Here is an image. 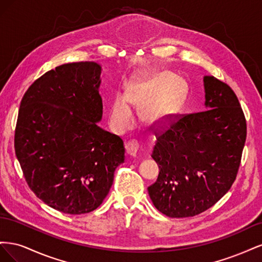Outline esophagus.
Returning a JSON list of instances; mask_svg holds the SVG:
<instances>
[{"label": "esophagus", "mask_w": 262, "mask_h": 262, "mask_svg": "<svg viewBox=\"0 0 262 262\" xmlns=\"http://www.w3.org/2000/svg\"><path fill=\"white\" fill-rule=\"evenodd\" d=\"M139 148H140V145L137 141L131 140L129 142H126L125 149H126V153H128L130 156H137Z\"/></svg>", "instance_id": "obj_1"}]
</instances>
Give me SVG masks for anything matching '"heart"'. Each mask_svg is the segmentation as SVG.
Wrapping results in <instances>:
<instances>
[{"label": "heart", "instance_id": "b5f03b06", "mask_svg": "<svg viewBox=\"0 0 262 262\" xmlns=\"http://www.w3.org/2000/svg\"><path fill=\"white\" fill-rule=\"evenodd\" d=\"M168 73H158L133 83L126 92V97L117 94L109 105V123L112 128L122 133L133 125L132 105L141 109V118L146 123H156L169 116L176 109L179 99V86L171 82Z\"/></svg>", "mask_w": 262, "mask_h": 262}]
</instances>
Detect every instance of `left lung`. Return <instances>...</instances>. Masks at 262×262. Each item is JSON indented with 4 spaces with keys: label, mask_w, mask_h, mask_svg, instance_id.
<instances>
[{
    "label": "left lung",
    "mask_w": 262,
    "mask_h": 262,
    "mask_svg": "<svg viewBox=\"0 0 262 262\" xmlns=\"http://www.w3.org/2000/svg\"><path fill=\"white\" fill-rule=\"evenodd\" d=\"M204 110L169 115L156 128L152 157L160 173L147 190L169 217H191L213 207L239 169L247 136L239 100L214 76L204 77Z\"/></svg>",
    "instance_id": "1"
}]
</instances>
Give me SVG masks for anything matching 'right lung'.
<instances>
[{"instance_id":"obj_1","label":"right lung","mask_w":262,"mask_h":262,"mask_svg":"<svg viewBox=\"0 0 262 262\" xmlns=\"http://www.w3.org/2000/svg\"><path fill=\"white\" fill-rule=\"evenodd\" d=\"M100 67L73 62L46 72L20 101L14 147L23 175L39 199L68 214L97 209L124 162L120 137L97 125Z\"/></svg>"}]
</instances>
